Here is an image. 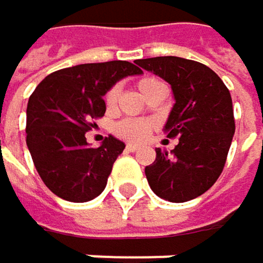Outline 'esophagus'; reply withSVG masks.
Segmentation results:
<instances>
[{"label":"esophagus","mask_w":263,"mask_h":263,"mask_svg":"<svg viewBox=\"0 0 263 263\" xmlns=\"http://www.w3.org/2000/svg\"><path fill=\"white\" fill-rule=\"evenodd\" d=\"M125 148H127V152H136V150H139V145L138 144H127Z\"/></svg>","instance_id":"34e87169"}]
</instances>
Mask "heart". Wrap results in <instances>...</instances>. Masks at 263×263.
Listing matches in <instances>:
<instances>
[{
  "label": "heart",
  "mask_w": 263,
  "mask_h": 263,
  "mask_svg": "<svg viewBox=\"0 0 263 263\" xmlns=\"http://www.w3.org/2000/svg\"><path fill=\"white\" fill-rule=\"evenodd\" d=\"M164 82H161L156 78H142L138 82V88L141 90V93L145 96L148 91H152L153 88H156L158 85H161ZM119 85H113L107 93H105V104L108 107H115V104L118 102L119 98ZM115 133L124 139H130V141H142L148 136L150 130H152V124L147 121H141V119H124L121 122H118L115 125Z\"/></svg>",
  "instance_id": "heart-1"
}]
</instances>
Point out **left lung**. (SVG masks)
Masks as SVG:
<instances>
[{"mask_svg": "<svg viewBox=\"0 0 263 263\" xmlns=\"http://www.w3.org/2000/svg\"><path fill=\"white\" fill-rule=\"evenodd\" d=\"M136 64L172 85L175 104L164 125L168 138H179L168 152L156 150L145 167L153 193L170 202L203 195L220 176L234 135L231 95L222 79L197 61L178 57L138 60Z\"/></svg>", "mask_w": 263, "mask_h": 263, "instance_id": "1", "label": "left lung"}]
</instances>
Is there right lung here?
I'll return each instance as SVG.
<instances>
[{"instance_id": "1", "label": "right lung", "mask_w": 263, "mask_h": 263, "mask_svg": "<svg viewBox=\"0 0 263 263\" xmlns=\"http://www.w3.org/2000/svg\"><path fill=\"white\" fill-rule=\"evenodd\" d=\"M142 70L127 61H108L61 68L46 76L27 104L26 142L36 172L47 189L70 202L99 196L125 144L108 136L90 148L85 133L105 113V93Z\"/></svg>"}]
</instances>
